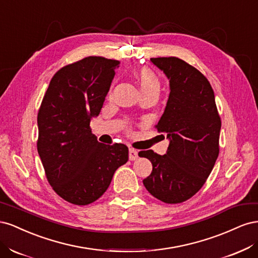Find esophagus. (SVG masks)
I'll return each instance as SVG.
<instances>
[{
    "label": "esophagus",
    "mask_w": 258,
    "mask_h": 258,
    "mask_svg": "<svg viewBox=\"0 0 258 258\" xmlns=\"http://www.w3.org/2000/svg\"><path fill=\"white\" fill-rule=\"evenodd\" d=\"M138 157H139L138 151L135 150V148H129V159L134 161V160L138 159Z\"/></svg>",
    "instance_id": "1"
}]
</instances>
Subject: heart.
I'll return each mask as SVG.
<instances>
[{"instance_id": "1", "label": "heart", "mask_w": 258, "mask_h": 258, "mask_svg": "<svg viewBox=\"0 0 258 258\" xmlns=\"http://www.w3.org/2000/svg\"><path fill=\"white\" fill-rule=\"evenodd\" d=\"M136 77L143 93L150 91H159L160 83L156 74L147 68H141L136 72Z\"/></svg>"}]
</instances>
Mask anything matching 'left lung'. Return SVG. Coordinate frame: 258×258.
Here are the masks:
<instances>
[{"instance_id": "left-lung-1", "label": "left lung", "mask_w": 258, "mask_h": 258, "mask_svg": "<svg viewBox=\"0 0 258 258\" xmlns=\"http://www.w3.org/2000/svg\"><path fill=\"white\" fill-rule=\"evenodd\" d=\"M151 61L170 82L166 110L156 126L170 144L163 156L152 150L139 153L153 165L143 184L165 204H181L200 190L215 165L222 121L214 91L199 70L176 57Z\"/></svg>"}]
</instances>
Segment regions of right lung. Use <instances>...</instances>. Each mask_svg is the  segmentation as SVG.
<instances>
[{"instance_id": "add662e5", "label": "right lung", "mask_w": 258, "mask_h": 258, "mask_svg": "<svg viewBox=\"0 0 258 258\" xmlns=\"http://www.w3.org/2000/svg\"><path fill=\"white\" fill-rule=\"evenodd\" d=\"M120 61L90 56L52 76L37 113V152L57 195L76 206L99 199L128 161L124 144H102L91 134Z\"/></svg>"}]
</instances>
